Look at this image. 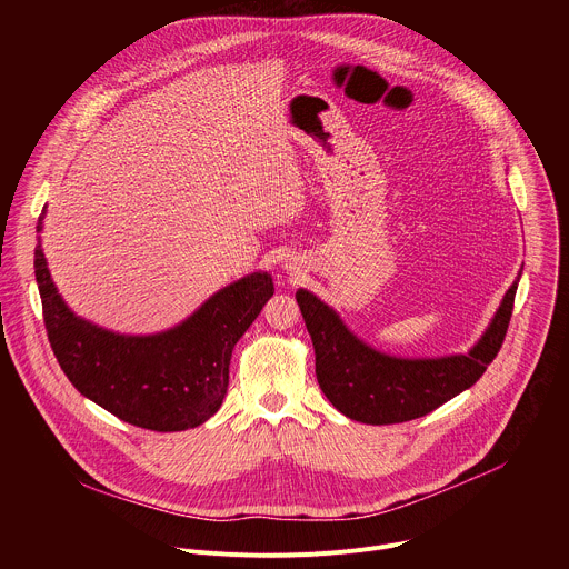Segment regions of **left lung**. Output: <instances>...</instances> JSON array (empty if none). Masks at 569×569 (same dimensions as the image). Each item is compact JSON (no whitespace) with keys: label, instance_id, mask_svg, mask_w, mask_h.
<instances>
[{"label":"left lung","instance_id":"8db88e82","mask_svg":"<svg viewBox=\"0 0 569 569\" xmlns=\"http://www.w3.org/2000/svg\"><path fill=\"white\" fill-rule=\"evenodd\" d=\"M520 274L479 342L466 356L443 358L380 353L358 340L333 308L303 288L297 290L295 297L315 347V373L321 391L345 417L369 426L402 423L430 415L472 387L496 360L509 329Z\"/></svg>","mask_w":569,"mask_h":569}]
</instances>
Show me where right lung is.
I'll list each match as a JSON object with an SVG mask.
<instances>
[{"label": "right lung", "mask_w": 569, "mask_h": 569, "mask_svg": "<svg viewBox=\"0 0 569 569\" xmlns=\"http://www.w3.org/2000/svg\"><path fill=\"white\" fill-rule=\"evenodd\" d=\"M33 266L47 338L69 382L117 419L154 432L198 428L220 410L231 351L274 295L272 277L254 272L218 290L171 331L119 336L67 308L40 240Z\"/></svg>", "instance_id": "1"}]
</instances>
